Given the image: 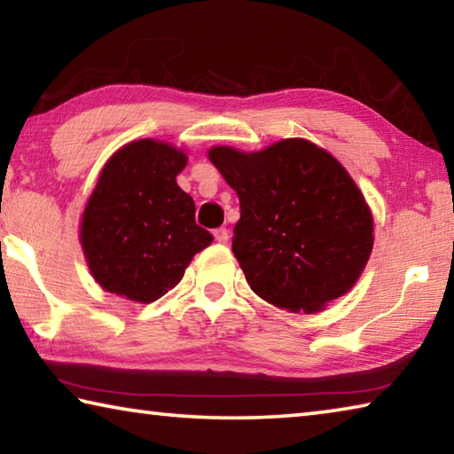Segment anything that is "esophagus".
<instances>
[{
    "label": "esophagus",
    "mask_w": 454,
    "mask_h": 454,
    "mask_svg": "<svg viewBox=\"0 0 454 454\" xmlns=\"http://www.w3.org/2000/svg\"><path fill=\"white\" fill-rule=\"evenodd\" d=\"M214 238H216V242H220V244H226V242H228V238H230V234H228V230H226V228H216V230H214Z\"/></svg>",
    "instance_id": "esophagus-1"
}]
</instances>
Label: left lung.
Instances as JSON below:
<instances>
[{"mask_svg": "<svg viewBox=\"0 0 454 454\" xmlns=\"http://www.w3.org/2000/svg\"><path fill=\"white\" fill-rule=\"evenodd\" d=\"M240 198L232 252L260 298L317 312L358 280L372 250V216L348 172L290 137L262 152L210 150Z\"/></svg>", "mask_w": 454, "mask_h": 454, "instance_id": "obj_1", "label": "left lung"}]
</instances>
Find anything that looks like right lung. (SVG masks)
<instances>
[{
    "mask_svg": "<svg viewBox=\"0 0 454 454\" xmlns=\"http://www.w3.org/2000/svg\"><path fill=\"white\" fill-rule=\"evenodd\" d=\"M186 156L156 140L132 142L99 174L82 218V246L99 286L152 302L182 280L214 236L196 224V206L178 184Z\"/></svg>",
    "mask_w": 454,
    "mask_h": 454,
    "instance_id": "obj_1",
    "label": "right lung"
}]
</instances>
